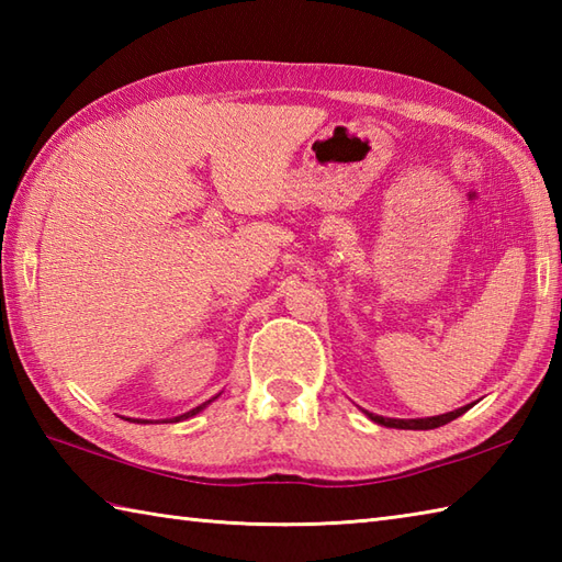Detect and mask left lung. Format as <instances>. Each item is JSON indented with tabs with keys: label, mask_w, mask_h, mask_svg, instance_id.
Wrapping results in <instances>:
<instances>
[{
	"label": "left lung",
	"mask_w": 562,
	"mask_h": 562,
	"mask_svg": "<svg viewBox=\"0 0 562 562\" xmlns=\"http://www.w3.org/2000/svg\"><path fill=\"white\" fill-rule=\"evenodd\" d=\"M469 408H471V405H465V408H459V411L447 413V415H437V417H425V420H391V417H379V415H372V413H367V415L372 417L374 423L386 425V427H401V429H432V427H439V425H445V423L453 420V417H459L461 413H465Z\"/></svg>",
	"instance_id": "1"
}]
</instances>
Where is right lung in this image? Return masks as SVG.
I'll return each mask as SVG.
<instances>
[{
  "instance_id": "add662e5",
  "label": "right lung",
  "mask_w": 562,
  "mask_h": 562,
  "mask_svg": "<svg viewBox=\"0 0 562 562\" xmlns=\"http://www.w3.org/2000/svg\"><path fill=\"white\" fill-rule=\"evenodd\" d=\"M214 398H217V396H214ZM207 403H210V401H207ZM207 403H202V405H198V408H195V411H190V413H186V415H178V417H173V423H178V420H183V417H190V415H195V413H200L202 408H205V405H207ZM137 423H139V420H137ZM142 423H145V420H142Z\"/></svg>"
}]
</instances>
